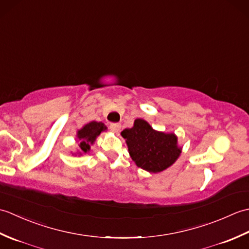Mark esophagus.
Returning a JSON list of instances; mask_svg holds the SVG:
<instances>
[{
	"label": "esophagus",
	"instance_id": "esophagus-1",
	"mask_svg": "<svg viewBox=\"0 0 249 249\" xmlns=\"http://www.w3.org/2000/svg\"><path fill=\"white\" fill-rule=\"evenodd\" d=\"M109 128L111 131H113V133H119L120 129H121V124L119 123H111Z\"/></svg>",
	"mask_w": 249,
	"mask_h": 249
}]
</instances>
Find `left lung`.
<instances>
[{
  "label": "left lung",
  "instance_id": "1",
  "mask_svg": "<svg viewBox=\"0 0 249 249\" xmlns=\"http://www.w3.org/2000/svg\"><path fill=\"white\" fill-rule=\"evenodd\" d=\"M121 136L137 167L151 173L171 167L182 153L176 134L156 130L143 119H136L133 127L125 128Z\"/></svg>",
  "mask_w": 249,
  "mask_h": 249
}]
</instances>
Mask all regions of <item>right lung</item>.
Returning <instances> with one entry per match:
<instances>
[{"instance_id": "1", "label": "right lung", "mask_w": 249, "mask_h": 249, "mask_svg": "<svg viewBox=\"0 0 249 249\" xmlns=\"http://www.w3.org/2000/svg\"><path fill=\"white\" fill-rule=\"evenodd\" d=\"M106 130H107V126L102 122L92 121L82 126L80 129L77 130L78 147L75 153L71 152L72 155L81 156L87 154L91 151V145L94 144L97 137Z\"/></svg>"}]
</instances>
